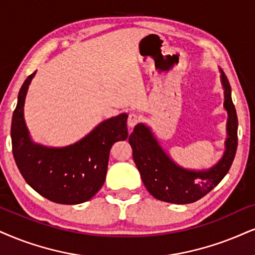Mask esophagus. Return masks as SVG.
Returning <instances> with one entry per match:
<instances>
[{
	"label": "esophagus",
	"instance_id": "obj_1",
	"mask_svg": "<svg viewBox=\"0 0 255 255\" xmlns=\"http://www.w3.org/2000/svg\"><path fill=\"white\" fill-rule=\"evenodd\" d=\"M140 122V117L139 116L137 115V113H130V115H128V125L130 128H133V127H136V125L138 124V123Z\"/></svg>",
	"mask_w": 255,
	"mask_h": 255
}]
</instances>
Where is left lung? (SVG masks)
Returning <instances> with one entry per match:
<instances>
[{"label": "left lung", "instance_id": "obj_1", "mask_svg": "<svg viewBox=\"0 0 255 255\" xmlns=\"http://www.w3.org/2000/svg\"><path fill=\"white\" fill-rule=\"evenodd\" d=\"M225 87V109L228 111L226 152L215 166L207 171L180 168L163 152L145 125L138 124L128 137L133 161L145 188L157 200L176 204L200 200L218 185L231 169L238 147V116L232 100L231 85L221 72Z\"/></svg>", "mask_w": 255, "mask_h": 255}]
</instances>
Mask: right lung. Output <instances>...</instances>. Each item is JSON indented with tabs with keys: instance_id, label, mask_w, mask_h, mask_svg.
<instances>
[{
	"instance_id": "right-lung-1",
	"label": "right lung",
	"mask_w": 255,
	"mask_h": 255,
	"mask_svg": "<svg viewBox=\"0 0 255 255\" xmlns=\"http://www.w3.org/2000/svg\"><path fill=\"white\" fill-rule=\"evenodd\" d=\"M35 72L18 92L11 119V147L15 163L24 181L47 200L61 204L89 201L105 182L110 150L118 140H125L128 116L119 115L98 125L74 145L52 149L30 140L23 119L26 93Z\"/></svg>"
}]
</instances>
